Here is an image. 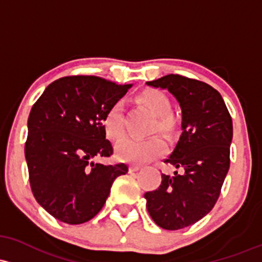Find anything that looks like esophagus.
I'll return each instance as SVG.
<instances>
[{
  "instance_id": "obj_1",
  "label": "esophagus",
  "mask_w": 262,
  "mask_h": 262,
  "mask_svg": "<svg viewBox=\"0 0 262 262\" xmlns=\"http://www.w3.org/2000/svg\"><path fill=\"white\" fill-rule=\"evenodd\" d=\"M140 169V165H138V164H130L129 165V171L130 173H133V171H138Z\"/></svg>"
}]
</instances>
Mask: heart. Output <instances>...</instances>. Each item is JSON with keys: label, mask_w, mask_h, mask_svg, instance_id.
<instances>
[{"label": "heart", "mask_w": 262, "mask_h": 262, "mask_svg": "<svg viewBox=\"0 0 262 262\" xmlns=\"http://www.w3.org/2000/svg\"><path fill=\"white\" fill-rule=\"evenodd\" d=\"M138 100L157 116L155 128L165 133H173L177 129V118L170 113V100L158 89H146L138 96ZM105 133L113 139H119L124 134V108L122 102H117L108 109L103 118ZM166 144L160 136L149 138H124L116 146L118 159L123 162L145 163L165 153Z\"/></svg>", "instance_id": "b5f03b06"}]
</instances>
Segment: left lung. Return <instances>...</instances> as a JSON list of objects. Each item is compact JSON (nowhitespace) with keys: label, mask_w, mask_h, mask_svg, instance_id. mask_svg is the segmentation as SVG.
<instances>
[{"label":"left lung","mask_w":262,"mask_h":262,"mask_svg":"<svg viewBox=\"0 0 262 262\" xmlns=\"http://www.w3.org/2000/svg\"><path fill=\"white\" fill-rule=\"evenodd\" d=\"M170 92L182 108V136L164 163L179 169L144 194L154 223L179 230L203 219L219 199L230 168L232 120L216 89L200 80L168 74L146 82Z\"/></svg>","instance_id":"1"}]
</instances>
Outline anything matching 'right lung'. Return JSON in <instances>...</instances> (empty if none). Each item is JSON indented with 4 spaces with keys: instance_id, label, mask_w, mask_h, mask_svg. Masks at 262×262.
I'll return each mask as SVG.
<instances>
[{
    "instance_id": "1",
    "label": "right lung",
    "mask_w": 262,
    "mask_h": 262,
    "mask_svg": "<svg viewBox=\"0 0 262 262\" xmlns=\"http://www.w3.org/2000/svg\"><path fill=\"white\" fill-rule=\"evenodd\" d=\"M130 87L94 76L63 77L31 109L25 146L31 189L57 220L77 225L93 219L116 178L128 173L123 163L92 159L113 154L103 118Z\"/></svg>"
}]
</instances>
